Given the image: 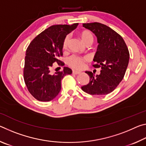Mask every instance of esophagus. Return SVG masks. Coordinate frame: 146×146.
<instances>
[{"label": "esophagus", "instance_id": "1", "mask_svg": "<svg viewBox=\"0 0 146 146\" xmlns=\"http://www.w3.org/2000/svg\"><path fill=\"white\" fill-rule=\"evenodd\" d=\"M72 73L74 74V75H78V74H80V71H75V70H73Z\"/></svg>", "mask_w": 146, "mask_h": 146}]
</instances>
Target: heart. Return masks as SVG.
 I'll use <instances>...</instances> for the list:
<instances>
[{
    "label": "heart",
    "instance_id": "heart-1",
    "mask_svg": "<svg viewBox=\"0 0 146 146\" xmlns=\"http://www.w3.org/2000/svg\"><path fill=\"white\" fill-rule=\"evenodd\" d=\"M80 36L81 39L86 45L89 43L92 44L93 42V35L91 32L88 30H84L80 32ZM71 36L70 35H67L64 37L62 42V48L64 50H67L68 48L69 43L70 41ZM89 58L87 56H80L78 55H71L67 59V64L75 70H80L85 67L86 62L88 61Z\"/></svg>",
    "mask_w": 146,
    "mask_h": 146
}]
</instances>
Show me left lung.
I'll return each instance as SVG.
<instances>
[{"instance_id": "left-lung-1", "label": "left lung", "mask_w": 146, "mask_h": 146, "mask_svg": "<svg viewBox=\"0 0 146 146\" xmlns=\"http://www.w3.org/2000/svg\"><path fill=\"white\" fill-rule=\"evenodd\" d=\"M97 36V51L93 66L101 68L99 75L86 71L90 82L81 87L84 92L92 95H107L115 90L122 80L126 71L129 53L124 40L119 34L104 24L93 23L83 24Z\"/></svg>"}]
</instances>
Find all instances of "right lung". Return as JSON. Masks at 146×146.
<instances>
[{
  "instance_id": "right-lung-1",
  "label": "right lung",
  "mask_w": 146,
  "mask_h": 146,
  "mask_svg": "<svg viewBox=\"0 0 146 146\" xmlns=\"http://www.w3.org/2000/svg\"><path fill=\"white\" fill-rule=\"evenodd\" d=\"M78 24L54 25L49 27L32 40L26 49L23 71L24 82L31 95L39 101L48 102L55 98L61 90V80L72 70L64 67L62 71L53 73L51 69L63 55L62 42Z\"/></svg>"
}]
</instances>
